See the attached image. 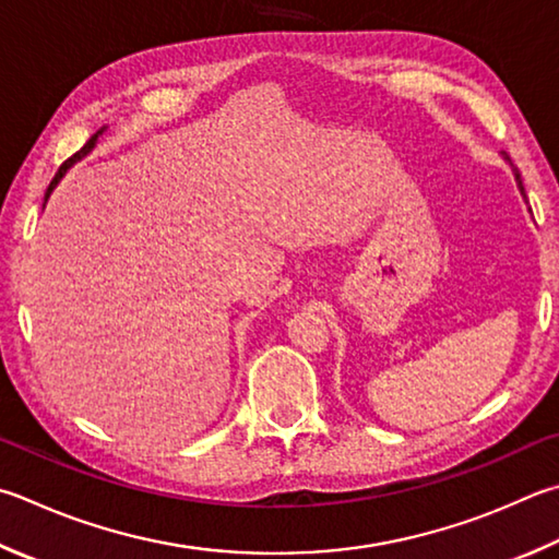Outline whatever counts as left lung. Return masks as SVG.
<instances>
[{
	"label": "left lung",
	"instance_id": "obj_1",
	"mask_svg": "<svg viewBox=\"0 0 559 559\" xmlns=\"http://www.w3.org/2000/svg\"><path fill=\"white\" fill-rule=\"evenodd\" d=\"M515 180H519V188H521V192H523V198H525V190H523V182H521V176L515 174Z\"/></svg>",
	"mask_w": 559,
	"mask_h": 559
}]
</instances>
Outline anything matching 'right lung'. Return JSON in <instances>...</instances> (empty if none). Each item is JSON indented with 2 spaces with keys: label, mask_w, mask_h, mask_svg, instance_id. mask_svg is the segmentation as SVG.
I'll use <instances>...</instances> for the list:
<instances>
[{
  "label": "right lung",
  "mask_w": 559,
  "mask_h": 559,
  "mask_svg": "<svg viewBox=\"0 0 559 559\" xmlns=\"http://www.w3.org/2000/svg\"><path fill=\"white\" fill-rule=\"evenodd\" d=\"M103 131H105V127H103V129H99V131H97V134H95L93 139H90V141H87V144H85L83 148H80V151H78V154H75L73 158H68V160H66V164L58 168V174H56V178H53V180H50V186H48V190H46V200H48V195H50V192H53V188H56V186H58V182H60V178H63V176H66V170H68L70 166H73V164H75V160H80V158H83V156H87V154H90V151H93V148H95V144H97V136H99V134H103Z\"/></svg>",
  "instance_id": "add662e5"
}]
</instances>
